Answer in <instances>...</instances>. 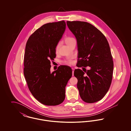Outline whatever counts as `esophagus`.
<instances>
[{
    "mask_svg": "<svg viewBox=\"0 0 131 131\" xmlns=\"http://www.w3.org/2000/svg\"><path fill=\"white\" fill-rule=\"evenodd\" d=\"M72 73H73V75H74V69L73 68H72Z\"/></svg>",
    "mask_w": 131,
    "mask_h": 131,
    "instance_id": "esophagus-1",
    "label": "esophagus"
}]
</instances>
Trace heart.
<instances>
[{
    "label": "heart",
    "mask_w": 131,
    "mask_h": 131,
    "mask_svg": "<svg viewBox=\"0 0 131 131\" xmlns=\"http://www.w3.org/2000/svg\"><path fill=\"white\" fill-rule=\"evenodd\" d=\"M74 39L73 38L71 37H70V36H66L64 38V42H65V43L67 44L68 46L69 44L70 43V42L73 40H74ZM58 48H59V45H57L56 47V50L57 51V50L58 49ZM63 63L65 64H67V65H72L73 62L72 60H66V61H64Z\"/></svg>",
    "instance_id": "b5f03b06"
}]
</instances>
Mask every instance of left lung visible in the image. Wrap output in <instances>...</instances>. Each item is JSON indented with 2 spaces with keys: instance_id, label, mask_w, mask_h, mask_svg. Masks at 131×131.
Instances as JSON below:
<instances>
[{
  "instance_id": "obj_1",
  "label": "left lung",
  "mask_w": 131,
  "mask_h": 131,
  "mask_svg": "<svg viewBox=\"0 0 131 131\" xmlns=\"http://www.w3.org/2000/svg\"><path fill=\"white\" fill-rule=\"evenodd\" d=\"M69 29L77 40L78 59L74 71L77 87L81 99L87 103L101 100L112 81L113 62L107 40L101 31L90 24L67 21ZM89 66L91 69L86 70Z\"/></svg>"
}]
</instances>
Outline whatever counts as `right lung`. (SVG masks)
<instances>
[{"mask_svg": "<svg viewBox=\"0 0 131 131\" xmlns=\"http://www.w3.org/2000/svg\"><path fill=\"white\" fill-rule=\"evenodd\" d=\"M66 28L64 20L49 23L34 31L25 46L24 74L29 90L42 104L56 106L65 98V86L72 77L69 66L60 65L52 73L50 61Z\"/></svg>", "mask_w": 131, "mask_h": 131, "instance_id": "obj_1", "label": "right lung"}]
</instances>
